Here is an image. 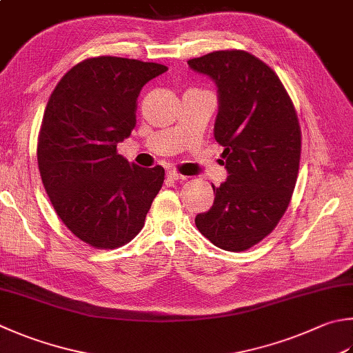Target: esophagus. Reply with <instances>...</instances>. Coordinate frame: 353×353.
<instances>
[{
    "instance_id": "obj_1",
    "label": "esophagus",
    "mask_w": 353,
    "mask_h": 353,
    "mask_svg": "<svg viewBox=\"0 0 353 353\" xmlns=\"http://www.w3.org/2000/svg\"><path fill=\"white\" fill-rule=\"evenodd\" d=\"M165 176H168L169 179H175V181H179V179L188 178V176L181 175V174H178V172H175V170H168V172H165Z\"/></svg>"
}]
</instances>
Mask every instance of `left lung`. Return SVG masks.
Here are the masks:
<instances>
[{
  "label": "left lung",
  "instance_id": "obj_1",
  "mask_svg": "<svg viewBox=\"0 0 353 353\" xmlns=\"http://www.w3.org/2000/svg\"><path fill=\"white\" fill-rule=\"evenodd\" d=\"M218 89L214 135L228 179L214 188V205L198 214V230L216 248L248 250L268 236L294 194L301 130L280 78L244 50H218L189 59Z\"/></svg>",
  "mask_w": 353,
  "mask_h": 353
}]
</instances>
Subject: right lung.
Segmentation results:
<instances>
[{
  "label": "right lung",
  "mask_w": 353,
  "mask_h": 353,
  "mask_svg": "<svg viewBox=\"0 0 353 353\" xmlns=\"http://www.w3.org/2000/svg\"><path fill=\"white\" fill-rule=\"evenodd\" d=\"M163 64L98 57L59 79L38 139V168L53 209L81 241L115 249L143 229L164 169L117 154L137 124V99Z\"/></svg>",
  "instance_id": "add662e5"
}]
</instances>
